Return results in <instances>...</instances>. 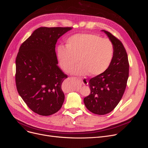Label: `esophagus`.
Here are the masks:
<instances>
[{
  "label": "esophagus",
  "mask_w": 148,
  "mask_h": 148,
  "mask_svg": "<svg viewBox=\"0 0 148 148\" xmlns=\"http://www.w3.org/2000/svg\"><path fill=\"white\" fill-rule=\"evenodd\" d=\"M80 80H81V82H82V83L84 85H87L88 84V81L86 79H80Z\"/></svg>",
  "instance_id": "esophagus-1"
}]
</instances>
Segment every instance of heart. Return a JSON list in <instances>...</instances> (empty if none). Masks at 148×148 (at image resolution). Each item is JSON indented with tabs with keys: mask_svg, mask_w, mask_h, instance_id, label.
I'll return each instance as SVG.
<instances>
[{
	"mask_svg": "<svg viewBox=\"0 0 148 148\" xmlns=\"http://www.w3.org/2000/svg\"><path fill=\"white\" fill-rule=\"evenodd\" d=\"M113 54L114 47L110 40L91 34L72 35L66 40V47L59 45L56 50L59 64L66 73L72 71L79 59L80 64L73 71L77 75L102 74L109 66Z\"/></svg>",
	"mask_w": 148,
	"mask_h": 148,
	"instance_id": "heart-1",
	"label": "heart"
}]
</instances>
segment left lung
<instances>
[{
    "label": "left lung",
    "instance_id": "1",
    "mask_svg": "<svg viewBox=\"0 0 148 148\" xmlns=\"http://www.w3.org/2000/svg\"><path fill=\"white\" fill-rule=\"evenodd\" d=\"M114 47L113 58L108 68L89 82L90 94L83 99L92 113L104 115L111 112L121 101L129 76L127 51L121 41L108 31L102 30Z\"/></svg>",
    "mask_w": 148,
    "mask_h": 148
}]
</instances>
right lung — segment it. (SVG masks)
Listing matches in <instances>:
<instances>
[{
	"mask_svg": "<svg viewBox=\"0 0 148 148\" xmlns=\"http://www.w3.org/2000/svg\"><path fill=\"white\" fill-rule=\"evenodd\" d=\"M71 29L40 27L19 49L15 61L17 89L30 109L40 115L55 113L64 103L62 83L68 76L57 65L55 47L58 39Z\"/></svg>",
	"mask_w": 148,
	"mask_h": 148,
	"instance_id": "add662e5",
	"label": "right lung"
}]
</instances>
